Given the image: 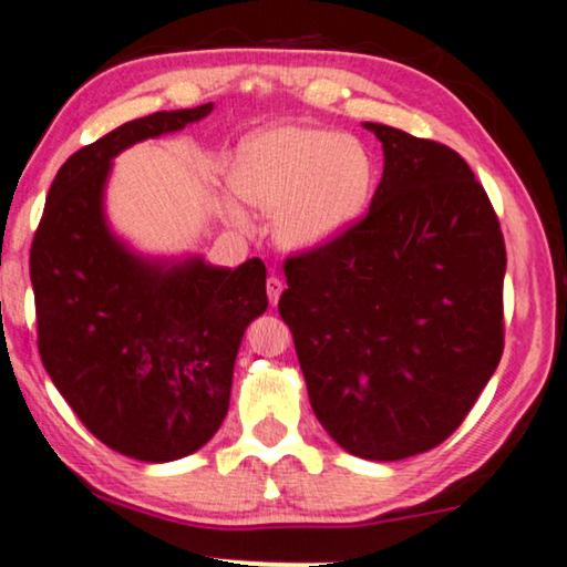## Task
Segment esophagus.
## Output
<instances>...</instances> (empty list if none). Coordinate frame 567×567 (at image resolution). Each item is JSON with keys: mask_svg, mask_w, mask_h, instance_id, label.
Here are the masks:
<instances>
[{"mask_svg": "<svg viewBox=\"0 0 567 567\" xmlns=\"http://www.w3.org/2000/svg\"><path fill=\"white\" fill-rule=\"evenodd\" d=\"M281 291H284L281 278H278V276H268V278H266V293H268V301L276 303V301H278V296H281Z\"/></svg>", "mask_w": 567, "mask_h": 567, "instance_id": "obj_1", "label": "esophagus"}]
</instances>
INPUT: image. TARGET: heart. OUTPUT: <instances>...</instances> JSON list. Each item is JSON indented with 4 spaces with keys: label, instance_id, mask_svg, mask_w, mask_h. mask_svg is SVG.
I'll use <instances>...</instances> for the list:
<instances>
[{
    "label": "heart",
    "instance_id": "heart-1",
    "mask_svg": "<svg viewBox=\"0 0 567 567\" xmlns=\"http://www.w3.org/2000/svg\"><path fill=\"white\" fill-rule=\"evenodd\" d=\"M230 185L250 208L274 213L278 244L309 250L331 244L359 220L374 188V161L354 135L281 123L238 147ZM228 218L246 226L236 206H228Z\"/></svg>",
    "mask_w": 567,
    "mask_h": 567
}]
</instances>
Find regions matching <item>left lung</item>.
<instances>
[{"mask_svg": "<svg viewBox=\"0 0 567 567\" xmlns=\"http://www.w3.org/2000/svg\"><path fill=\"white\" fill-rule=\"evenodd\" d=\"M384 147L369 213L286 258L278 313L333 442L392 462L457 430L505 347V240L452 147L364 123Z\"/></svg>", "mask_w": 567, "mask_h": 567, "instance_id": "8db88e82", "label": "left lung"}]
</instances>
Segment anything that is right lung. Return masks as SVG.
<instances>
[{
  "instance_id": "obj_1",
  "label": "right lung",
  "mask_w": 567,
  "mask_h": 567,
  "mask_svg": "<svg viewBox=\"0 0 567 567\" xmlns=\"http://www.w3.org/2000/svg\"><path fill=\"white\" fill-rule=\"evenodd\" d=\"M213 102L163 110L80 147L54 175L30 250L42 364L80 422L125 457L200 450L228 412L236 354L261 317L266 266L145 261L110 234V161L145 137L206 117Z\"/></svg>"
}]
</instances>
